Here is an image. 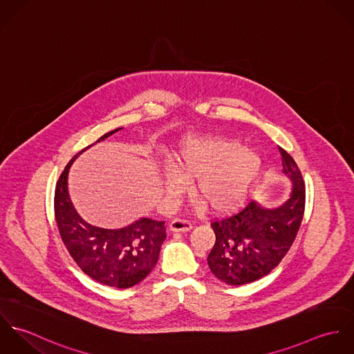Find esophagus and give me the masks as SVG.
<instances>
[{
    "instance_id": "1",
    "label": "esophagus",
    "mask_w": 354,
    "mask_h": 354,
    "mask_svg": "<svg viewBox=\"0 0 354 354\" xmlns=\"http://www.w3.org/2000/svg\"><path fill=\"white\" fill-rule=\"evenodd\" d=\"M169 229L171 232H189L192 229V223L185 219H174L170 222Z\"/></svg>"
}]
</instances>
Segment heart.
<instances>
[{
	"mask_svg": "<svg viewBox=\"0 0 354 354\" xmlns=\"http://www.w3.org/2000/svg\"><path fill=\"white\" fill-rule=\"evenodd\" d=\"M165 189L177 195L194 180L192 196L209 212L229 214L245 202L261 170V159L240 143L204 136L187 140L169 160Z\"/></svg>",
	"mask_w": 354,
	"mask_h": 354,
	"instance_id": "1",
	"label": "heart"
}]
</instances>
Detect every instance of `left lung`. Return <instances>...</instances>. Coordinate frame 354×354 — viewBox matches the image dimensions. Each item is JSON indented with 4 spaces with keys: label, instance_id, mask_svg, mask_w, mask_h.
<instances>
[{
    "label": "left lung",
    "instance_id": "left-lung-1",
    "mask_svg": "<svg viewBox=\"0 0 354 354\" xmlns=\"http://www.w3.org/2000/svg\"><path fill=\"white\" fill-rule=\"evenodd\" d=\"M282 171L292 181L289 199L275 208L251 202L243 211L215 221L212 274L227 285H245L271 272L290 250L303 221L305 185L295 159L279 147Z\"/></svg>",
    "mask_w": 354,
    "mask_h": 354
}]
</instances>
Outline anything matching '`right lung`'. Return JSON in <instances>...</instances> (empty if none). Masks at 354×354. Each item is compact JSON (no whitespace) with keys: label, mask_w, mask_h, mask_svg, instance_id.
Here are the masks:
<instances>
[{"label":"right lung","mask_w":354,"mask_h":354,"mask_svg":"<svg viewBox=\"0 0 354 354\" xmlns=\"http://www.w3.org/2000/svg\"><path fill=\"white\" fill-rule=\"evenodd\" d=\"M122 128L101 136L103 142ZM91 145V146H94ZM77 152L65 166L54 194V212L59 236L77 266L106 286L127 289L142 282L155 267L166 239L165 222L140 218L121 229H103L86 222L73 207L68 192V173Z\"/></svg>","instance_id":"obj_1"}]
</instances>
